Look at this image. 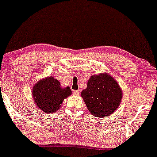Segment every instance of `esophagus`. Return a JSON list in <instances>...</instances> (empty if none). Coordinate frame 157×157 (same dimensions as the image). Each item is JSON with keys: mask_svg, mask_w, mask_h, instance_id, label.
Listing matches in <instances>:
<instances>
[{"mask_svg": "<svg viewBox=\"0 0 157 157\" xmlns=\"http://www.w3.org/2000/svg\"><path fill=\"white\" fill-rule=\"evenodd\" d=\"M79 94H80V91H79L78 90H74V91H73V94H74V96H78Z\"/></svg>", "mask_w": 157, "mask_h": 157, "instance_id": "esophagus-1", "label": "esophagus"}]
</instances>
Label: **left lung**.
<instances>
[{
  "mask_svg": "<svg viewBox=\"0 0 157 157\" xmlns=\"http://www.w3.org/2000/svg\"><path fill=\"white\" fill-rule=\"evenodd\" d=\"M81 96L91 114L103 118L117 110L121 101L122 91L113 77L104 73L91 76Z\"/></svg>",
  "mask_w": 157,
  "mask_h": 157,
  "instance_id": "1",
  "label": "left lung"
}]
</instances>
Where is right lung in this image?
<instances>
[{
    "instance_id": "1",
    "label": "right lung",
    "mask_w": 157,
    "mask_h": 157,
    "mask_svg": "<svg viewBox=\"0 0 157 157\" xmlns=\"http://www.w3.org/2000/svg\"><path fill=\"white\" fill-rule=\"evenodd\" d=\"M33 98L38 110L51 113L59 110L64 98L71 94L68 86L62 88L61 83L52 76L38 81L32 89Z\"/></svg>"
}]
</instances>
